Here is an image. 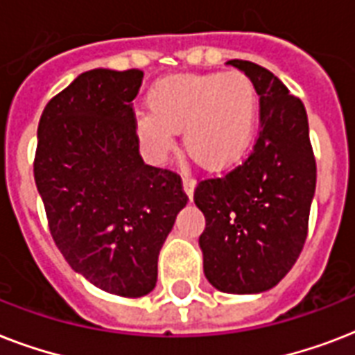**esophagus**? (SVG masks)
<instances>
[{"label":"esophagus","instance_id":"34e87169","mask_svg":"<svg viewBox=\"0 0 355 355\" xmlns=\"http://www.w3.org/2000/svg\"><path fill=\"white\" fill-rule=\"evenodd\" d=\"M182 186H184V191L188 195L189 199L193 197V189H195V180L193 177L189 175V173H184L182 175Z\"/></svg>","mask_w":355,"mask_h":355}]
</instances>
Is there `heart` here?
<instances>
[{"instance_id":"b5f03b06","label":"heart","mask_w":355,"mask_h":355,"mask_svg":"<svg viewBox=\"0 0 355 355\" xmlns=\"http://www.w3.org/2000/svg\"><path fill=\"white\" fill-rule=\"evenodd\" d=\"M149 110L138 116L136 130L153 158L162 160L184 128L189 155L206 169H223L239 160L252 139L258 97L239 71L177 75L150 90Z\"/></svg>"}]
</instances>
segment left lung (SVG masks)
<instances>
[{"instance_id": "left-lung-1", "label": "left lung", "mask_w": 355, "mask_h": 355, "mask_svg": "<svg viewBox=\"0 0 355 355\" xmlns=\"http://www.w3.org/2000/svg\"><path fill=\"white\" fill-rule=\"evenodd\" d=\"M228 64L258 92V138L239 166L200 180L193 200L206 219L199 245L208 282L223 293L250 295L275 287L302 252L317 164L302 101L269 69Z\"/></svg>"}]
</instances>
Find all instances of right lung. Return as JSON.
<instances>
[{
    "instance_id": "add662e5",
    "label": "right lung",
    "mask_w": 355,
    "mask_h": 355,
    "mask_svg": "<svg viewBox=\"0 0 355 355\" xmlns=\"http://www.w3.org/2000/svg\"><path fill=\"white\" fill-rule=\"evenodd\" d=\"M139 69H90L47 103L38 123L35 182L53 241L103 291L138 298L188 202L180 175L144 164L132 101Z\"/></svg>"
}]
</instances>
